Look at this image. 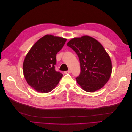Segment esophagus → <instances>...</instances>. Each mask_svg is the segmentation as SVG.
Here are the masks:
<instances>
[{
    "label": "esophagus",
    "mask_w": 132,
    "mask_h": 132,
    "mask_svg": "<svg viewBox=\"0 0 132 132\" xmlns=\"http://www.w3.org/2000/svg\"><path fill=\"white\" fill-rule=\"evenodd\" d=\"M70 70H67V71H64V74H68V73H70Z\"/></svg>",
    "instance_id": "obj_1"
}]
</instances>
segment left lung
I'll return each mask as SVG.
<instances>
[{
    "label": "left lung",
    "mask_w": 132,
    "mask_h": 132,
    "mask_svg": "<svg viewBox=\"0 0 132 132\" xmlns=\"http://www.w3.org/2000/svg\"><path fill=\"white\" fill-rule=\"evenodd\" d=\"M67 45L77 54L81 72L77 82L87 92L97 91L105 85L112 73V63L101 44L89 36L74 38Z\"/></svg>",
    "instance_id": "8db88e82"
}]
</instances>
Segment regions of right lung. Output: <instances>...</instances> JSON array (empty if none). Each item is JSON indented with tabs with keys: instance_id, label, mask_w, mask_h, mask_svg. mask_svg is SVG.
<instances>
[{
	"instance_id": "1",
	"label": "right lung",
	"mask_w": 132,
	"mask_h": 132,
	"mask_svg": "<svg viewBox=\"0 0 132 132\" xmlns=\"http://www.w3.org/2000/svg\"><path fill=\"white\" fill-rule=\"evenodd\" d=\"M67 39L46 35L36 42L26 55L23 72L27 82L39 93H47L57 85L63 74L55 69L56 54Z\"/></svg>"
}]
</instances>
